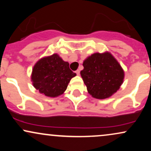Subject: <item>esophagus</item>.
Returning a JSON list of instances; mask_svg holds the SVG:
<instances>
[{
	"label": "esophagus",
	"instance_id": "esophagus-1",
	"mask_svg": "<svg viewBox=\"0 0 151 151\" xmlns=\"http://www.w3.org/2000/svg\"><path fill=\"white\" fill-rule=\"evenodd\" d=\"M76 74H77V75H79V74H80V71H79V70H77V71H76Z\"/></svg>",
	"mask_w": 151,
	"mask_h": 151
}]
</instances>
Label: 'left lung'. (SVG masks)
I'll use <instances>...</instances> for the list:
<instances>
[{"label":"left lung","instance_id":"8db88e82","mask_svg":"<svg viewBox=\"0 0 151 151\" xmlns=\"http://www.w3.org/2000/svg\"><path fill=\"white\" fill-rule=\"evenodd\" d=\"M80 74L93 97L104 99L119 90L124 78V72L111 53H94L83 62Z\"/></svg>","mask_w":151,"mask_h":151}]
</instances>
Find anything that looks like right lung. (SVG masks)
Returning a JSON list of instances; mask_svg holds the SVG:
<instances>
[{
  "instance_id": "1",
  "label": "right lung",
  "mask_w": 151,
  "mask_h": 151,
  "mask_svg": "<svg viewBox=\"0 0 151 151\" xmlns=\"http://www.w3.org/2000/svg\"><path fill=\"white\" fill-rule=\"evenodd\" d=\"M69 65L58 54L40 59L32 69L31 79L33 86L50 97L62 94L71 79L76 76Z\"/></svg>"
}]
</instances>
